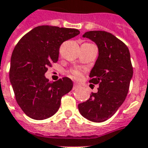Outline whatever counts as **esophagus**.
Listing matches in <instances>:
<instances>
[{
	"label": "esophagus",
	"mask_w": 148,
	"mask_h": 148,
	"mask_svg": "<svg viewBox=\"0 0 148 148\" xmlns=\"http://www.w3.org/2000/svg\"><path fill=\"white\" fill-rule=\"evenodd\" d=\"M80 87V85H77V84H74V86H73V89H77V88H79Z\"/></svg>",
	"instance_id": "esophagus-1"
}]
</instances>
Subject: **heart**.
<instances>
[{
	"instance_id": "b5f03b06",
	"label": "heart",
	"mask_w": 148,
	"mask_h": 148,
	"mask_svg": "<svg viewBox=\"0 0 148 148\" xmlns=\"http://www.w3.org/2000/svg\"><path fill=\"white\" fill-rule=\"evenodd\" d=\"M69 76L74 80H80L82 78L83 71L81 69H72L68 72Z\"/></svg>"
}]
</instances>
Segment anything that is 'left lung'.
Segmentation results:
<instances>
[{"instance_id":"obj_1","label":"left lung","mask_w":148,"mask_h":148,"mask_svg":"<svg viewBox=\"0 0 148 148\" xmlns=\"http://www.w3.org/2000/svg\"><path fill=\"white\" fill-rule=\"evenodd\" d=\"M94 41L99 56L89 74V82L99 85L87 101L78 104L81 114L89 121L102 122L113 116L126 98L133 69L130 50L110 33L88 31L83 34Z\"/></svg>"}]
</instances>
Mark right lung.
<instances>
[{"mask_svg": "<svg viewBox=\"0 0 148 148\" xmlns=\"http://www.w3.org/2000/svg\"><path fill=\"white\" fill-rule=\"evenodd\" d=\"M80 34L77 29L39 26L19 40L11 57L9 78L18 106L28 117L43 120L57 112L61 98L73 88L63 77L51 82L45 74L59 59L60 45Z\"/></svg>", "mask_w": 148, "mask_h": 148, "instance_id": "right-lung-1", "label": "right lung"}]
</instances>
